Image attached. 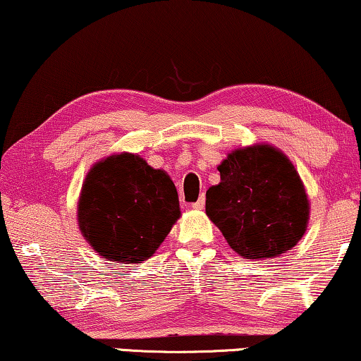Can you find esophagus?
<instances>
[{"label": "esophagus", "mask_w": 361, "mask_h": 361, "mask_svg": "<svg viewBox=\"0 0 361 361\" xmlns=\"http://www.w3.org/2000/svg\"><path fill=\"white\" fill-rule=\"evenodd\" d=\"M192 207L195 208V210H202V208L205 207V195H203V193H202L200 198H198L195 203H192Z\"/></svg>", "instance_id": "obj_1"}]
</instances>
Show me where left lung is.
Returning <instances> with one entry per match:
<instances>
[{
    "label": "left lung",
    "instance_id": "left-lung-1",
    "mask_svg": "<svg viewBox=\"0 0 361 361\" xmlns=\"http://www.w3.org/2000/svg\"><path fill=\"white\" fill-rule=\"evenodd\" d=\"M207 190V215L245 259L275 257L302 238L310 202L295 166L269 145L236 149Z\"/></svg>",
    "mask_w": 361,
    "mask_h": 361
}]
</instances>
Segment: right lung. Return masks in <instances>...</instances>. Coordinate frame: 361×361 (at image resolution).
<instances>
[{"mask_svg":"<svg viewBox=\"0 0 361 361\" xmlns=\"http://www.w3.org/2000/svg\"><path fill=\"white\" fill-rule=\"evenodd\" d=\"M180 216L176 185L137 154H114L87 174L78 205L86 241L114 262L142 264Z\"/></svg>","mask_w":361,"mask_h":361,"instance_id":"obj_1","label":"right lung"}]
</instances>
